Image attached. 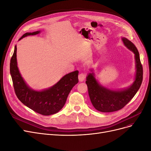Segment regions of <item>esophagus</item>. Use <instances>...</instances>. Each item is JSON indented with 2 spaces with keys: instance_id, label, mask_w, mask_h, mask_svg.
<instances>
[{
  "instance_id": "esophagus-1",
  "label": "esophagus",
  "mask_w": 151,
  "mask_h": 151,
  "mask_svg": "<svg viewBox=\"0 0 151 151\" xmlns=\"http://www.w3.org/2000/svg\"><path fill=\"white\" fill-rule=\"evenodd\" d=\"M78 78H79V81L80 82H83L86 79V74H83V73H81V74H80L79 75Z\"/></svg>"
}]
</instances>
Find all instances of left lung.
<instances>
[{
  "label": "left lung",
  "mask_w": 151,
  "mask_h": 151,
  "mask_svg": "<svg viewBox=\"0 0 151 151\" xmlns=\"http://www.w3.org/2000/svg\"><path fill=\"white\" fill-rule=\"evenodd\" d=\"M125 46L134 53L135 76L134 83L127 88L120 90L108 89L100 84L95 77L93 70L91 69L86 77V83L91 103L96 109L101 112H113L120 110L134 98L139 89L143 79V69L139 53L134 44L125 37L122 38Z\"/></svg>",
  "instance_id": "1"
}]
</instances>
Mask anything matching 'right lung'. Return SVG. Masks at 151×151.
Listing matches in <instances>:
<instances>
[{
  "mask_svg": "<svg viewBox=\"0 0 151 151\" xmlns=\"http://www.w3.org/2000/svg\"><path fill=\"white\" fill-rule=\"evenodd\" d=\"M40 31L26 33L19 41L30 35H36ZM17 47L11 59L10 73L14 88L17 98L25 106L41 115L48 116L55 114L63 107L68 95L76 84L78 83L79 71L76 70L63 76L60 81L48 89L36 91L31 89L22 78L17 63Z\"/></svg>",
  "mask_w": 151,
  "mask_h": 151,
  "instance_id": "right-lung-1",
  "label": "right lung"
}]
</instances>
